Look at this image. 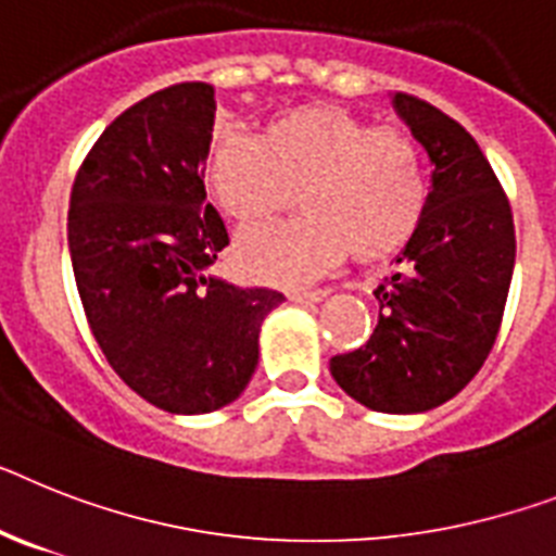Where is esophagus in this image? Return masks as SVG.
I'll use <instances>...</instances> for the list:
<instances>
[{
	"mask_svg": "<svg viewBox=\"0 0 556 556\" xmlns=\"http://www.w3.org/2000/svg\"><path fill=\"white\" fill-rule=\"evenodd\" d=\"M327 298V289H292L289 292V301H295V304H318Z\"/></svg>",
	"mask_w": 556,
	"mask_h": 556,
	"instance_id": "1",
	"label": "esophagus"
}]
</instances>
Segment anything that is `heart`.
<instances>
[{
    "instance_id": "heart-1",
    "label": "heart",
    "mask_w": 556,
    "mask_h": 556,
    "mask_svg": "<svg viewBox=\"0 0 556 556\" xmlns=\"http://www.w3.org/2000/svg\"><path fill=\"white\" fill-rule=\"evenodd\" d=\"M206 187L241 229L269 224L301 192L304 218L238 241L244 273L273 283L306 281L350 250L361 261L389 258L429 210L420 144L334 104L283 110L255 139L222 132L206 155Z\"/></svg>"
}]
</instances>
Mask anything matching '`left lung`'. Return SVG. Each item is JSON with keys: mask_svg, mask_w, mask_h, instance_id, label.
<instances>
[{"mask_svg": "<svg viewBox=\"0 0 556 556\" xmlns=\"http://www.w3.org/2000/svg\"><path fill=\"white\" fill-rule=\"evenodd\" d=\"M394 110L432 159L429 210L401 269L378 283V327L329 371L375 412L434 409L475 378L494 346L515 273V218L492 164L460 124L409 93Z\"/></svg>", "mask_w": 556, "mask_h": 556, "instance_id": "8db88e82", "label": "left lung"}]
</instances>
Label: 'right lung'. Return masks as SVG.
Listing matches in <instances>:
<instances>
[{"label": "right lung", "mask_w": 556, "mask_h": 556, "mask_svg": "<svg viewBox=\"0 0 556 556\" xmlns=\"http://www.w3.org/2000/svg\"><path fill=\"white\" fill-rule=\"evenodd\" d=\"M215 90L181 81L108 124L71 192L67 244L99 350L147 403L204 415L258 366L261 324L283 295L210 275L229 244L206 204Z\"/></svg>", "instance_id": "obj_1"}]
</instances>
